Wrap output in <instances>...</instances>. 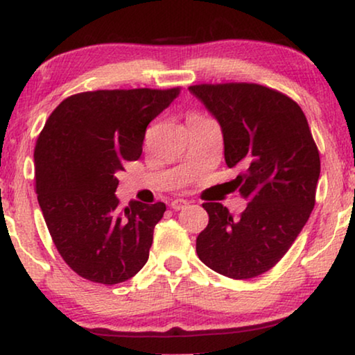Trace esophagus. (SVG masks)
<instances>
[{
	"label": "esophagus",
	"mask_w": 355,
	"mask_h": 355,
	"mask_svg": "<svg viewBox=\"0 0 355 355\" xmlns=\"http://www.w3.org/2000/svg\"><path fill=\"white\" fill-rule=\"evenodd\" d=\"M187 205H189V202H187V200H184V198H176V200H173V202H171L173 210H176V211H179V210H184V208H186Z\"/></svg>",
	"instance_id": "esophagus-1"
}]
</instances>
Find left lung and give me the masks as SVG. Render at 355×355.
Returning <instances> with one entry per match:
<instances>
[{"mask_svg": "<svg viewBox=\"0 0 355 355\" xmlns=\"http://www.w3.org/2000/svg\"><path fill=\"white\" fill-rule=\"evenodd\" d=\"M189 90L220 123L226 164L242 169L232 182L249 200L239 218L203 203L210 220L197 255L227 278H255L283 259L313 210L318 148L304 111L278 90L245 82Z\"/></svg>", "mask_w": 355, "mask_h": 355, "instance_id": "1", "label": "left lung"}]
</instances>
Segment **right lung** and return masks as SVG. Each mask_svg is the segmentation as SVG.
Masks as SVG:
<instances>
[{
	"instance_id": "1",
	"label": "right lung",
	"mask_w": 355,
	"mask_h": 355,
	"mask_svg": "<svg viewBox=\"0 0 355 355\" xmlns=\"http://www.w3.org/2000/svg\"><path fill=\"white\" fill-rule=\"evenodd\" d=\"M179 95L168 90H96L62 100L38 135V205L62 260L82 278L118 284L147 263L166 205L114 196L116 173L142 155L150 121Z\"/></svg>"
}]
</instances>
